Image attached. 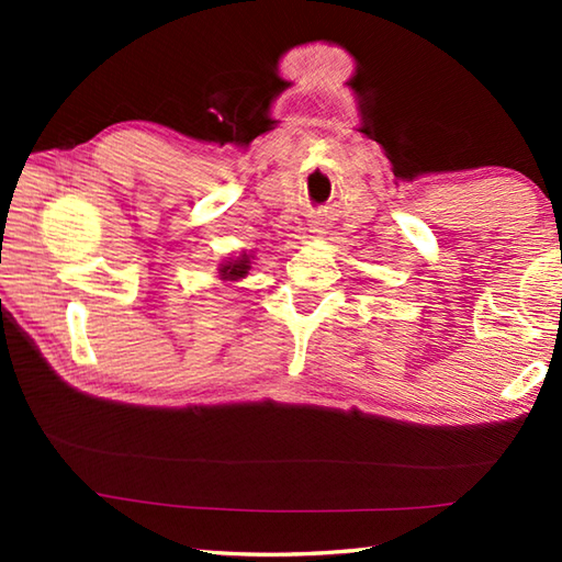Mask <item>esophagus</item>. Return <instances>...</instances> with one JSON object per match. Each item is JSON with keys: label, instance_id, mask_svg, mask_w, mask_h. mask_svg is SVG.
I'll return each mask as SVG.
<instances>
[{"label": "esophagus", "instance_id": "1", "mask_svg": "<svg viewBox=\"0 0 562 562\" xmlns=\"http://www.w3.org/2000/svg\"><path fill=\"white\" fill-rule=\"evenodd\" d=\"M317 233H322V231H317Z\"/></svg>", "mask_w": 562, "mask_h": 562}]
</instances>
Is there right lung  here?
<instances>
[{
    "label": "right lung",
    "mask_w": 562,
    "mask_h": 562,
    "mask_svg": "<svg viewBox=\"0 0 562 562\" xmlns=\"http://www.w3.org/2000/svg\"><path fill=\"white\" fill-rule=\"evenodd\" d=\"M245 272H247V258L225 265V268L221 270V274H225V278H231V280L233 278H245Z\"/></svg>",
    "instance_id": "right-lung-1"
}]
</instances>
